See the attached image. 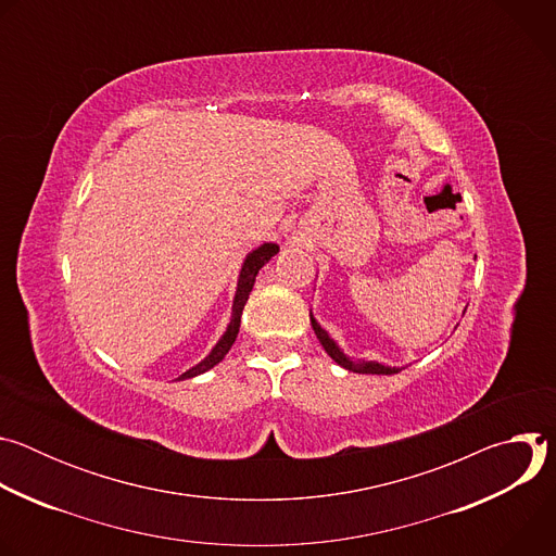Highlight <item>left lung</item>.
<instances>
[{
  "label": "left lung",
  "instance_id": "8db88e82",
  "mask_svg": "<svg viewBox=\"0 0 556 556\" xmlns=\"http://www.w3.org/2000/svg\"><path fill=\"white\" fill-rule=\"evenodd\" d=\"M309 324H312V330H314V334H316V339H319V343L324 345V350L328 352V356L334 361V363H339L341 367H345V369H350V371H356V374H399L401 369H405V367H389V365H382V363H378V361H354V358H350L341 348H339V343L319 326V321L314 319V314H312V309H309Z\"/></svg>",
  "mask_w": 556,
  "mask_h": 556
}]
</instances>
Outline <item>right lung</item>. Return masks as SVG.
I'll use <instances>...</instances> for the list:
<instances>
[{
	"label": "right lung",
	"instance_id": "obj_1",
	"mask_svg": "<svg viewBox=\"0 0 556 556\" xmlns=\"http://www.w3.org/2000/svg\"><path fill=\"white\" fill-rule=\"evenodd\" d=\"M277 253H279V247L273 244V242H266V244L257 247L255 251H251L247 255V260L242 264V270H240V279H237L235 299H232V314H230V324L226 326V332L215 343V348L208 352V356L204 361H200L198 365H193L191 369H187L182 376H178V380H187V378H193V376H200V374L208 371L211 367H215L228 354V350L232 348V343L237 339V332H240L242 312H244L249 294H251V290L255 286V277Z\"/></svg>",
	"mask_w": 556,
	"mask_h": 556
}]
</instances>
